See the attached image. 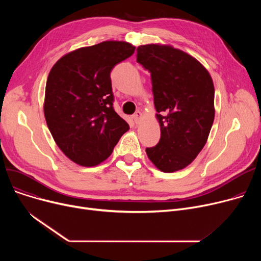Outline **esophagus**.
I'll use <instances>...</instances> for the list:
<instances>
[{"label": "esophagus", "instance_id": "obj_1", "mask_svg": "<svg viewBox=\"0 0 261 261\" xmlns=\"http://www.w3.org/2000/svg\"><path fill=\"white\" fill-rule=\"evenodd\" d=\"M132 118H133V120H134L135 123H139V122L141 121V118H142V113H141L140 111H136V112L133 114Z\"/></svg>", "mask_w": 261, "mask_h": 261}]
</instances>
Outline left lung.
<instances>
[{"label":"left lung","mask_w":261,"mask_h":261,"mask_svg":"<svg viewBox=\"0 0 261 261\" xmlns=\"http://www.w3.org/2000/svg\"><path fill=\"white\" fill-rule=\"evenodd\" d=\"M136 61L151 75L161 139L146 153L163 172L185 168L207 141L215 118L213 79L197 59L170 45L147 44Z\"/></svg>","instance_id":"8db88e82"}]
</instances>
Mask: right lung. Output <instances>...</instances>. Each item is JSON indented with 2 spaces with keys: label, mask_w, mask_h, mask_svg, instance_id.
<instances>
[{
  "label": "right lung",
  "mask_w": 261,
  "mask_h": 261,
  "mask_svg": "<svg viewBox=\"0 0 261 261\" xmlns=\"http://www.w3.org/2000/svg\"><path fill=\"white\" fill-rule=\"evenodd\" d=\"M134 50L128 42L105 41L68 53L51 67L44 116L61 151L78 165H98L129 130L114 111L110 74Z\"/></svg>",
  "instance_id": "obj_1"
}]
</instances>
